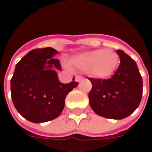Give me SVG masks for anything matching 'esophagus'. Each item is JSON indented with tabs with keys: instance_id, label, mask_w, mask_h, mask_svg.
<instances>
[{
	"instance_id": "esophagus-1",
	"label": "esophagus",
	"mask_w": 152,
	"mask_h": 152,
	"mask_svg": "<svg viewBox=\"0 0 152 152\" xmlns=\"http://www.w3.org/2000/svg\"><path fill=\"white\" fill-rule=\"evenodd\" d=\"M84 80V78L83 77H81V76H76L75 77V81L76 82H78V83H79V82H82Z\"/></svg>"
}]
</instances>
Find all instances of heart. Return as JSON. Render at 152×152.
<instances>
[{
    "instance_id": "b5f03b06",
    "label": "heart",
    "mask_w": 152,
    "mask_h": 152,
    "mask_svg": "<svg viewBox=\"0 0 152 152\" xmlns=\"http://www.w3.org/2000/svg\"><path fill=\"white\" fill-rule=\"evenodd\" d=\"M119 63L118 53L110 48L83 52L73 57L72 64L79 70L86 71L95 79H105L112 76Z\"/></svg>"
}]
</instances>
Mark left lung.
I'll return each instance as SVG.
<instances>
[{"instance_id":"left-lung-1","label":"left lung","mask_w":152,"mask_h":152,"mask_svg":"<svg viewBox=\"0 0 152 152\" xmlns=\"http://www.w3.org/2000/svg\"><path fill=\"white\" fill-rule=\"evenodd\" d=\"M120 65L109 79H90L92 89L90 105L99 116L110 119H124L139 107L143 83L137 64L124 51L117 50Z\"/></svg>"}]
</instances>
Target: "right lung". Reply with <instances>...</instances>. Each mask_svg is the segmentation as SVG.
<instances>
[{
  "label": "right lung",
  "mask_w": 152,
  "mask_h": 152,
  "mask_svg": "<svg viewBox=\"0 0 152 152\" xmlns=\"http://www.w3.org/2000/svg\"><path fill=\"white\" fill-rule=\"evenodd\" d=\"M51 47L34 49L17 63L11 79L12 99L17 111L34 124L56 118L61 113L67 94L79 83L62 84L56 71L61 70Z\"/></svg>",
  "instance_id": "obj_1"
}]
</instances>
